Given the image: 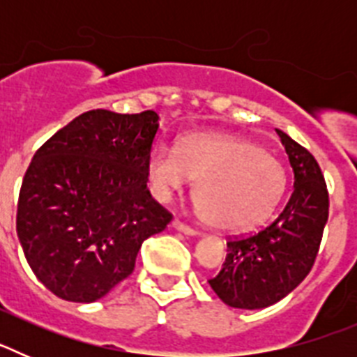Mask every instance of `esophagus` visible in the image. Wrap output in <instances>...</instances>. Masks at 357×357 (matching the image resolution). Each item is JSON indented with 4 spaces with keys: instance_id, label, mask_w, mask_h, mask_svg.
I'll list each match as a JSON object with an SVG mask.
<instances>
[{
    "instance_id": "esophagus-1",
    "label": "esophagus",
    "mask_w": 357,
    "mask_h": 357,
    "mask_svg": "<svg viewBox=\"0 0 357 357\" xmlns=\"http://www.w3.org/2000/svg\"><path fill=\"white\" fill-rule=\"evenodd\" d=\"M173 227H175L176 230H181L182 234H188V236H198V230H195L193 227L185 225L184 222H181V220H173Z\"/></svg>"
}]
</instances>
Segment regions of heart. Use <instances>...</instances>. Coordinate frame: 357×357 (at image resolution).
Instances as JSON below:
<instances>
[{"mask_svg": "<svg viewBox=\"0 0 357 357\" xmlns=\"http://www.w3.org/2000/svg\"><path fill=\"white\" fill-rule=\"evenodd\" d=\"M151 193L168 202L197 181L195 204L209 225L245 230L266 222L286 189L277 159L254 141L220 134H191L178 143L151 150L146 164Z\"/></svg>", "mask_w": 357, "mask_h": 357, "instance_id": "1", "label": "heart"}]
</instances>
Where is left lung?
<instances>
[{
  "instance_id": "obj_1",
  "label": "left lung",
  "mask_w": 357,
  "mask_h": 357,
  "mask_svg": "<svg viewBox=\"0 0 357 357\" xmlns=\"http://www.w3.org/2000/svg\"><path fill=\"white\" fill-rule=\"evenodd\" d=\"M277 134L295 173L293 193L270 225L227 241L225 263L209 284L230 307L263 309L291 293L311 272L329 218L317 159L288 134Z\"/></svg>"
}]
</instances>
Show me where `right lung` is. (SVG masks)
<instances>
[{"label": "right lung", "mask_w": 357, "mask_h": 357, "mask_svg": "<svg viewBox=\"0 0 357 357\" xmlns=\"http://www.w3.org/2000/svg\"><path fill=\"white\" fill-rule=\"evenodd\" d=\"M157 128L153 110L96 109L36 151L15 229L31 272L53 295L69 302L105 296L134 272L144 239L172 222L146 188Z\"/></svg>", "instance_id": "add662e5"}]
</instances>
